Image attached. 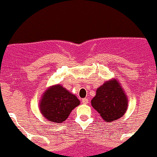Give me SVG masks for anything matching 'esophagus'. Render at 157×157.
Wrapping results in <instances>:
<instances>
[{
    "label": "esophagus",
    "instance_id": "34e87169",
    "mask_svg": "<svg viewBox=\"0 0 157 157\" xmlns=\"http://www.w3.org/2000/svg\"><path fill=\"white\" fill-rule=\"evenodd\" d=\"M82 103L83 104H88V98H83L82 99Z\"/></svg>",
    "mask_w": 157,
    "mask_h": 157
}]
</instances>
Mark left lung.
I'll return each instance as SVG.
<instances>
[{
	"mask_svg": "<svg viewBox=\"0 0 157 157\" xmlns=\"http://www.w3.org/2000/svg\"><path fill=\"white\" fill-rule=\"evenodd\" d=\"M91 105L105 121H113L125 114L128 99L120 84L114 79L98 88Z\"/></svg>",
	"mask_w": 157,
	"mask_h": 157,
	"instance_id": "8db88e82",
	"label": "left lung"
}]
</instances>
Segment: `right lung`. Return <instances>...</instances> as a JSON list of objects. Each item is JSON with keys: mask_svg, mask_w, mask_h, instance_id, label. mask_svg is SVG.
<instances>
[{"mask_svg": "<svg viewBox=\"0 0 157 157\" xmlns=\"http://www.w3.org/2000/svg\"><path fill=\"white\" fill-rule=\"evenodd\" d=\"M79 104L80 101L76 96L61 85H57L45 91L40 108L46 119L55 123H62Z\"/></svg>", "mask_w": 157, "mask_h": 157, "instance_id": "right-lung-1", "label": "right lung"}]
</instances>
